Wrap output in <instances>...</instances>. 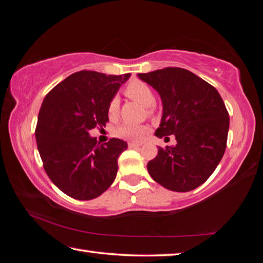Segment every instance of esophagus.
Wrapping results in <instances>:
<instances>
[{
  "label": "esophagus",
  "instance_id": "1",
  "mask_svg": "<svg viewBox=\"0 0 263 263\" xmlns=\"http://www.w3.org/2000/svg\"><path fill=\"white\" fill-rule=\"evenodd\" d=\"M128 147L130 148H135V147H139V146H141V144H139V142H128Z\"/></svg>",
  "mask_w": 263,
  "mask_h": 263
}]
</instances>
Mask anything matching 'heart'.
<instances>
[{
	"mask_svg": "<svg viewBox=\"0 0 263 263\" xmlns=\"http://www.w3.org/2000/svg\"><path fill=\"white\" fill-rule=\"evenodd\" d=\"M124 94L128 99L139 102L142 105L147 106L148 114L153 115L154 110L152 104L154 103V92L148 84L140 80H132L124 89ZM119 111L118 97H112L108 104V115L110 118H116ZM149 131V126L146 124H123L116 130V135L119 138L131 141H140L145 135Z\"/></svg>",
	"mask_w": 263,
	"mask_h": 263,
	"instance_id": "heart-1",
	"label": "heart"
}]
</instances>
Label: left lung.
Returning <instances> with one entry per match:
<instances>
[{
  "label": "left lung",
  "mask_w": 263,
  "mask_h": 263,
  "mask_svg": "<svg viewBox=\"0 0 263 263\" xmlns=\"http://www.w3.org/2000/svg\"><path fill=\"white\" fill-rule=\"evenodd\" d=\"M138 77L161 96L163 114L155 136L176 139L175 146L159 147L147 163L149 175L169 190H194L210 177L225 153L230 117L224 101L215 87L183 68Z\"/></svg>",
  "instance_id": "left-lung-1"
}]
</instances>
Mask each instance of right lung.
Masks as SVG:
<instances>
[{"label":"right lung","instance_id":"obj_1","mask_svg":"<svg viewBox=\"0 0 263 263\" xmlns=\"http://www.w3.org/2000/svg\"><path fill=\"white\" fill-rule=\"evenodd\" d=\"M130 75L81 70L43 101L34 132L39 154L47 176L72 198L99 197L117 175V160L127 144L112 138L100 145L89 131L106 125L109 102Z\"/></svg>","mask_w":263,"mask_h":263}]
</instances>
